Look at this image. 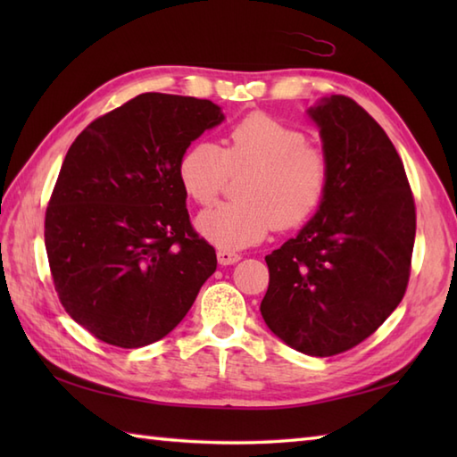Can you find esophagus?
I'll list each match as a JSON object with an SVG mask.
<instances>
[{
  "label": "esophagus",
  "mask_w": 457,
  "mask_h": 457,
  "mask_svg": "<svg viewBox=\"0 0 457 457\" xmlns=\"http://www.w3.org/2000/svg\"><path fill=\"white\" fill-rule=\"evenodd\" d=\"M239 259H241V255L236 253V251H228V249H220L218 251L220 265H234V263H237Z\"/></svg>",
  "instance_id": "esophagus-1"
}]
</instances>
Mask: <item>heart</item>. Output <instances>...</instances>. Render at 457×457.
<instances>
[{
	"mask_svg": "<svg viewBox=\"0 0 457 457\" xmlns=\"http://www.w3.org/2000/svg\"><path fill=\"white\" fill-rule=\"evenodd\" d=\"M241 180V202L204 212L198 229L213 245L241 249L263 241L275 229H293L314 216L324 202L329 161L306 135L267 113H249L223 137V147L198 141L182 153L179 179L184 192L212 206L229 177Z\"/></svg>",
	"mask_w": 457,
	"mask_h": 457,
	"instance_id": "1",
	"label": "heart"
}]
</instances>
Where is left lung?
Here are the masks:
<instances>
[{"label": "left lung", "mask_w": 457, "mask_h": 457, "mask_svg": "<svg viewBox=\"0 0 457 457\" xmlns=\"http://www.w3.org/2000/svg\"><path fill=\"white\" fill-rule=\"evenodd\" d=\"M329 161L316 216L267 255L261 314L314 357L361 344L399 306L411 277L416 208L404 164L381 125L347 96L308 110Z\"/></svg>", "instance_id": "1"}]
</instances>
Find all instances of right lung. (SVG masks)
Listing matches in <instances>:
<instances>
[{
  "label": "right lung",
  "instance_id": "add662e5",
  "mask_svg": "<svg viewBox=\"0 0 457 457\" xmlns=\"http://www.w3.org/2000/svg\"><path fill=\"white\" fill-rule=\"evenodd\" d=\"M221 121L210 100L147 92L94 120L68 149L45 247L61 304L100 342H157L216 270V249L190 223L179 161Z\"/></svg>",
  "mask_w": 457,
  "mask_h": 457
}]
</instances>
